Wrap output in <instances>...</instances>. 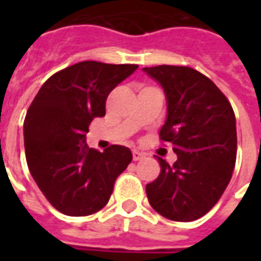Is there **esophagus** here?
<instances>
[{"mask_svg": "<svg viewBox=\"0 0 261 261\" xmlns=\"http://www.w3.org/2000/svg\"><path fill=\"white\" fill-rule=\"evenodd\" d=\"M144 153L140 152V151H133V159L134 161H141V159H144Z\"/></svg>", "mask_w": 261, "mask_h": 261, "instance_id": "obj_1", "label": "esophagus"}]
</instances>
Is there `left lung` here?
<instances>
[{
	"instance_id": "left-lung-1",
	"label": "left lung",
	"mask_w": 261,
	"mask_h": 261,
	"mask_svg": "<svg viewBox=\"0 0 261 261\" xmlns=\"http://www.w3.org/2000/svg\"><path fill=\"white\" fill-rule=\"evenodd\" d=\"M164 86L168 119L159 131L177 161L159 159L161 173L147 185L151 207L172 221L201 218L218 202L229 185L236 162L233 109L208 76L190 67L144 68Z\"/></svg>"
}]
</instances>
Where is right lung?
Wrapping results in <instances>:
<instances>
[{"label": "right lung", "mask_w": 261, "mask_h": 261, "mask_svg": "<svg viewBox=\"0 0 261 261\" xmlns=\"http://www.w3.org/2000/svg\"><path fill=\"white\" fill-rule=\"evenodd\" d=\"M138 65L81 61L48 78L31 103L23 123L26 162L32 177L60 213L85 217L108 204L114 181L133 161L128 148L99 152L85 137L106 99Z\"/></svg>", "instance_id": "1"}]
</instances>
